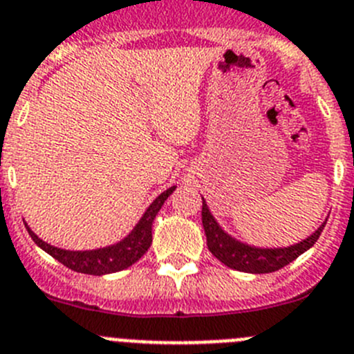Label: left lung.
<instances>
[{
	"mask_svg": "<svg viewBox=\"0 0 354 354\" xmlns=\"http://www.w3.org/2000/svg\"><path fill=\"white\" fill-rule=\"evenodd\" d=\"M201 215H203V227L206 232V243H208L209 252L229 268L245 273H272L284 268L286 264L292 263L296 257L301 256L305 250H308L312 245L316 243L319 234L323 232L324 224H326V222H323L307 240H301L300 243L291 245V247L259 248L241 243V241L229 236L227 232L216 224L215 216L212 215L205 199H203Z\"/></svg>",
	"mask_w": 354,
	"mask_h": 354,
	"instance_id": "obj_1",
	"label": "left lung"
}]
</instances>
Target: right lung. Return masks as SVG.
<instances>
[{"label":"right lung","instance_id":"add662e5","mask_svg":"<svg viewBox=\"0 0 354 354\" xmlns=\"http://www.w3.org/2000/svg\"><path fill=\"white\" fill-rule=\"evenodd\" d=\"M176 187H171L165 192H162L157 199L148 206L145 215L141 216V221L138 225L132 229L129 236L123 238L122 241L111 245V247L95 248V250H63V248L53 247V245L46 243L44 240L35 234L30 227L26 229L30 232V236L33 238L35 243L38 247L46 250L49 256L54 259H58L59 263L65 264L66 268L74 270L77 273H86V275H107V273L122 272V270L132 266L136 261L141 259L146 254V250L151 245V225H153L155 216L160 212L164 201L174 192Z\"/></svg>","mask_w":354,"mask_h":354}]
</instances>
